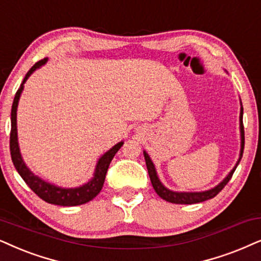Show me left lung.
<instances>
[{"label":"left lung","mask_w":261,"mask_h":261,"mask_svg":"<svg viewBox=\"0 0 261 261\" xmlns=\"http://www.w3.org/2000/svg\"><path fill=\"white\" fill-rule=\"evenodd\" d=\"M242 117H243V108L241 106V113H240V132H241V150H240V158H239L238 163H236L234 169H232V170L229 172L228 176H226V177L221 182V184L216 186V187L208 189V191H205V192H174V191H170V189L165 188L164 186H163V184H162V182L160 181V178H158L157 171H155L154 164L152 163L150 155H148L146 152L144 151V157H145V162H146L148 176H150L151 184H152V186H153L155 193H157V194L160 195L162 199H164V200H167L169 202H172V204H186V205H188V204H197V202H201V201L208 200V199L215 198L216 195H217L218 193L221 192L222 189L225 187V185L230 181V178H231L232 174H234L236 167H238L239 163H240V161H241V158H242L243 148H245V129H243Z\"/></svg>","instance_id":"1"}]
</instances>
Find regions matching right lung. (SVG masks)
I'll list each match as a JSON object with an SVG mask.
<instances>
[{"mask_svg":"<svg viewBox=\"0 0 261 261\" xmlns=\"http://www.w3.org/2000/svg\"><path fill=\"white\" fill-rule=\"evenodd\" d=\"M46 61H48V59L38 61V62H37L35 66L27 72L25 77H23L22 84L20 85L19 90L16 91L14 100H13L12 114H11L12 128H11V139H9L12 161L16 169V171H18L20 176H21L22 180L26 182V185L29 186V187L31 188L40 199H43L44 201L49 202V204L60 205V206L83 205L85 204V202H89L90 200H92L94 197H97L98 193L101 191V187H103L104 185V180H106V175H107L108 168H109L110 165V162L113 161L114 155L116 154V152L120 150L121 146L123 145V141L116 144L114 147H111L109 151L106 152V153L101 155L97 162L93 177L91 178L87 184L76 188L57 187L55 185H51L49 184V182L42 180V178L33 174V172L26 167V164L23 163L21 153H20V150H19L18 130H16V109H18L20 96H21V92L23 90V84L26 83V80L29 79V76L31 75L37 68H39L40 66H43Z\"/></svg>","mask_w":261,"mask_h":261,"instance_id":"obj_1","label":"right lung"}]
</instances>
